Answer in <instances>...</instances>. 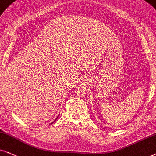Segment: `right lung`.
Instances as JSON below:
<instances>
[{
	"label": "right lung",
	"mask_w": 156,
	"mask_h": 156,
	"mask_svg": "<svg viewBox=\"0 0 156 156\" xmlns=\"http://www.w3.org/2000/svg\"><path fill=\"white\" fill-rule=\"evenodd\" d=\"M55 121H56V119H55V121H54V122H52V123H51V125H52V124H53V123H54V122H55Z\"/></svg>",
	"instance_id": "add662e5"
}]
</instances>
